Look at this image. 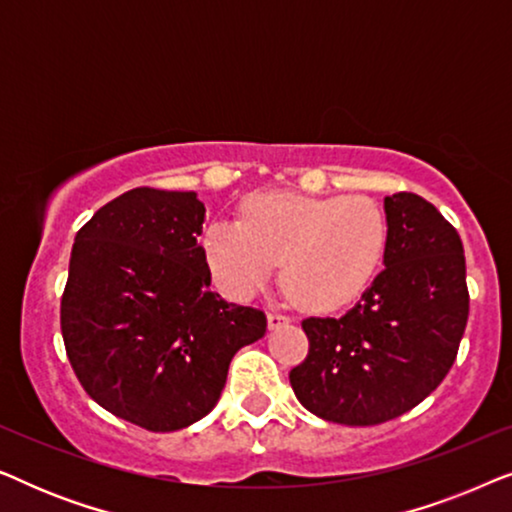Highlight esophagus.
<instances>
[{
  "mask_svg": "<svg viewBox=\"0 0 512 512\" xmlns=\"http://www.w3.org/2000/svg\"><path fill=\"white\" fill-rule=\"evenodd\" d=\"M289 321H291V317H289V314H284V312L272 310V312L268 314V326H270V328H279V326L289 324Z\"/></svg>",
  "mask_w": 512,
  "mask_h": 512,
  "instance_id": "34e87169",
  "label": "esophagus"
}]
</instances>
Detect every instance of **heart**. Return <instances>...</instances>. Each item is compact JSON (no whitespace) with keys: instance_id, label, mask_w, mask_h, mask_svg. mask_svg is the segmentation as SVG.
<instances>
[{"instance_id":"obj_1","label":"heart","mask_w":512,"mask_h":512,"mask_svg":"<svg viewBox=\"0 0 512 512\" xmlns=\"http://www.w3.org/2000/svg\"><path fill=\"white\" fill-rule=\"evenodd\" d=\"M389 226L368 198H303L254 193L240 223L216 221L202 235L214 282L233 298L268 284L282 261V284L298 305L340 310L373 284L384 261Z\"/></svg>"}]
</instances>
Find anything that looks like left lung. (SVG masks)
<instances>
[{
	"label": "left lung",
	"mask_w": 512,
	"mask_h": 512,
	"mask_svg": "<svg viewBox=\"0 0 512 512\" xmlns=\"http://www.w3.org/2000/svg\"><path fill=\"white\" fill-rule=\"evenodd\" d=\"M384 270L340 319L310 317L293 394L326 422L373 426L424 401L457 359L468 321L461 237L415 193L384 198Z\"/></svg>",
	"instance_id": "1"
}]
</instances>
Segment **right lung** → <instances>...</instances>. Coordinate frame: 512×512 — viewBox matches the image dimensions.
Masks as SVG:
<instances>
[{
	"label": "right lung",
	"instance_id": "obj_1",
	"mask_svg": "<svg viewBox=\"0 0 512 512\" xmlns=\"http://www.w3.org/2000/svg\"><path fill=\"white\" fill-rule=\"evenodd\" d=\"M193 191L132 188L74 237L60 328L76 377L111 415L179 431L219 403L237 349L268 319L209 289Z\"/></svg>",
	"mask_w": 512,
	"mask_h": 512
}]
</instances>
